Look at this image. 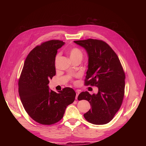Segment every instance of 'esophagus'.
<instances>
[{"label": "esophagus", "mask_w": 146, "mask_h": 146, "mask_svg": "<svg viewBox=\"0 0 146 146\" xmlns=\"http://www.w3.org/2000/svg\"><path fill=\"white\" fill-rule=\"evenodd\" d=\"M79 94H80V92L79 91H76V99H77V97H78Z\"/></svg>", "instance_id": "1"}]
</instances>
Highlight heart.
Instances as JSON below:
<instances>
[{
  "label": "heart",
  "instance_id": "1",
  "mask_svg": "<svg viewBox=\"0 0 146 146\" xmlns=\"http://www.w3.org/2000/svg\"><path fill=\"white\" fill-rule=\"evenodd\" d=\"M69 55L72 61H74L77 60L81 61V60L83 58V56H84V54H83L82 51L79 48L76 47H74L71 49H70V50L69 51ZM59 56H60V53H58L56 55L55 61L57 60Z\"/></svg>",
  "mask_w": 146,
  "mask_h": 146
}]
</instances>
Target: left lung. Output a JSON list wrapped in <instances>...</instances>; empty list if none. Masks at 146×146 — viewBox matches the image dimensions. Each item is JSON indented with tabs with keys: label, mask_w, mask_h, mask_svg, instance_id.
<instances>
[{
	"label": "left lung",
	"mask_w": 146,
	"mask_h": 146,
	"mask_svg": "<svg viewBox=\"0 0 146 146\" xmlns=\"http://www.w3.org/2000/svg\"><path fill=\"white\" fill-rule=\"evenodd\" d=\"M88 54V69L84 80L86 86L98 88L97 94L87 91L79 94L78 100H88L91 109L85 119L95 125H103L113 119L121 106L125 93V74L114 50L105 41L88 38L74 41Z\"/></svg>",
	"instance_id": "obj_1"
}]
</instances>
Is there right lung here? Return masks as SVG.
<instances>
[{"instance_id":"1","label":"right lung","mask_w":146,"mask_h":146,"mask_svg":"<svg viewBox=\"0 0 146 146\" xmlns=\"http://www.w3.org/2000/svg\"><path fill=\"white\" fill-rule=\"evenodd\" d=\"M63 41L41 43L28 55L18 80V92L28 114L42 125H52L64 117L67 106L75 99L76 92L66 87L58 93L50 90V80L55 75V60Z\"/></svg>"}]
</instances>
